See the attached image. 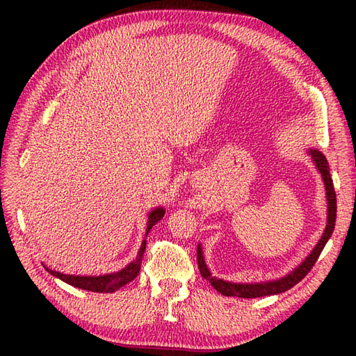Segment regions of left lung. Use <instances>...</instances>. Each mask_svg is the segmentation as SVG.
I'll list each match as a JSON object with an SVG mask.
<instances>
[{
	"mask_svg": "<svg viewBox=\"0 0 356 356\" xmlns=\"http://www.w3.org/2000/svg\"><path fill=\"white\" fill-rule=\"evenodd\" d=\"M307 154L312 157V162L315 163V168L318 170L321 174L324 190H326V202H327V220H326V228L323 231V236L318 240V243L311 251L306 259L301 261L297 268L292 269L289 274H286L275 280H268V282H257V283H234V282H226L223 278H217L211 270L208 269L205 263V257H203V249L202 245H197V263L199 269L203 278H207L214 287L217 292H220L226 297H238V298H257V297H266V295H277L289 291L297 283L303 280L307 272L312 269L315 261L318 260L321 251L326 246L329 241L332 232L335 228V220H337V194L334 190V182H332L330 171H329V163L327 159L318 149H307Z\"/></svg>",
	"mask_w": 356,
	"mask_h": 356,
	"instance_id": "obj_1",
	"label": "left lung"
}]
</instances>
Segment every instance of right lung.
Wrapping results in <instances>:
<instances>
[{
	"mask_svg": "<svg viewBox=\"0 0 356 356\" xmlns=\"http://www.w3.org/2000/svg\"><path fill=\"white\" fill-rule=\"evenodd\" d=\"M163 216H165V208H162V207H157V208H153L149 211L148 220H147L145 237L148 236L149 229L153 228V226L159 220H162ZM145 246H147V240H143L139 252H138V257H136L133 261L128 263L124 269H120L118 272H111V274H104V275H69V274H63V272L51 270L47 266H44V264H42V266L45 268V270H49V274H51L53 277H56L59 280H63V282L67 283V284L79 287V289H84V291L108 293V292L118 291L119 287H122L127 283L133 282V280L138 277L139 270H140L142 257H143V252H145Z\"/></svg>",
	"mask_w": 356,
	"mask_h": 356,
	"instance_id": "1",
	"label": "right lung"
}]
</instances>
